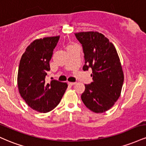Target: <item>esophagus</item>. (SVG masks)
<instances>
[{
  "instance_id": "34e87169",
  "label": "esophagus",
  "mask_w": 146,
  "mask_h": 146,
  "mask_svg": "<svg viewBox=\"0 0 146 146\" xmlns=\"http://www.w3.org/2000/svg\"><path fill=\"white\" fill-rule=\"evenodd\" d=\"M68 84L69 85V86H73V85L75 84V82H68Z\"/></svg>"
}]
</instances>
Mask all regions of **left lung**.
<instances>
[{
  "label": "left lung",
  "instance_id": "1",
  "mask_svg": "<svg viewBox=\"0 0 146 146\" xmlns=\"http://www.w3.org/2000/svg\"><path fill=\"white\" fill-rule=\"evenodd\" d=\"M75 35L83 46V70L93 71V82L85 84L82 100L91 111L104 113L121 95L124 75L119 57L114 44L101 33L83 31Z\"/></svg>",
  "mask_w": 146,
  "mask_h": 146
}]
</instances>
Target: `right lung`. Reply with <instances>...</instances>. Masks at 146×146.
<instances>
[{
    "mask_svg": "<svg viewBox=\"0 0 146 146\" xmlns=\"http://www.w3.org/2000/svg\"><path fill=\"white\" fill-rule=\"evenodd\" d=\"M60 36L36 39L21 57L18 71V88L26 104L33 110L46 113L58 105L67 84L51 80L45 82L50 71L49 62Z\"/></svg>",
    "mask_w": 146,
    "mask_h": 146,
    "instance_id": "1",
    "label": "right lung"
}]
</instances>
